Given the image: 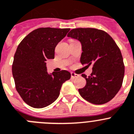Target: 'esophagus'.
Listing matches in <instances>:
<instances>
[{
    "instance_id": "1",
    "label": "esophagus",
    "mask_w": 134,
    "mask_h": 134,
    "mask_svg": "<svg viewBox=\"0 0 134 134\" xmlns=\"http://www.w3.org/2000/svg\"><path fill=\"white\" fill-rule=\"evenodd\" d=\"M79 76V74H77L74 73V72H72V73H71V77H72V78H78V77Z\"/></svg>"
}]
</instances>
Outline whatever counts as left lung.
I'll return each mask as SVG.
<instances>
[{"mask_svg": "<svg viewBox=\"0 0 134 134\" xmlns=\"http://www.w3.org/2000/svg\"><path fill=\"white\" fill-rule=\"evenodd\" d=\"M68 36L82 44L81 64L93 66L90 76L82 74L86 84L78 90L80 96L94 104L108 102L121 88L124 76L123 57L116 42L106 32L92 28L74 29Z\"/></svg>", "mask_w": 134, "mask_h": 134, "instance_id": "1", "label": "left lung"}]
</instances>
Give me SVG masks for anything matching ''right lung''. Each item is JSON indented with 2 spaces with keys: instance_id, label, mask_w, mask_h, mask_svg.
Returning a JSON list of instances; mask_svg holds the SVG:
<instances>
[{
  "instance_id": "1",
  "label": "right lung",
  "mask_w": 134,
  "mask_h": 134,
  "mask_svg": "<svg viewBox=\"0 0 134 134\" xmlns=\"http://www.w3.org/2000/svg\"><path fill=\"white\" fill-rule=\"evenodd\" d=\"M70 29L39 28L20 42L14 54L12 72L17 92L23 101L42 108L58 98L64 82L70 78L66 70L48 74L46 61L54 58L55 47Z\"/></svg>"
}]
</instances>
